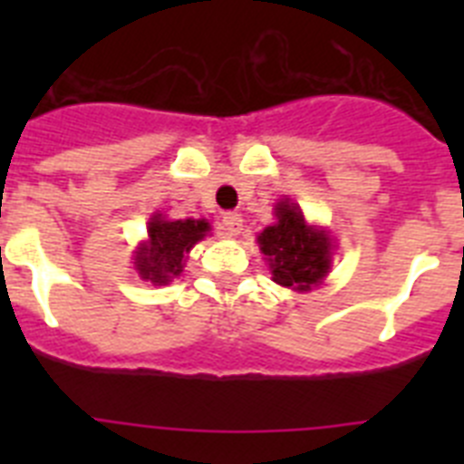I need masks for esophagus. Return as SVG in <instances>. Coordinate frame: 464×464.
Masks as SVG:
<instances>
[{"label":"esophagus","mask_w":464,"mask_h":464,"mask_svg":"<svg viewBox=\"0 0 464 464\" xmlns=\"http://www.w3.org/2000/svg\"><path fill=\"white\" fill-rule=\"evenodd\" d=\"M218 229L225 239H235L241 229H244V220H241L239 213H225L223 220H220V225H218Z\"/></svg>","instance_id":"1"}]
</instances>
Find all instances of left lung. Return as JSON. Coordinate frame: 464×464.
<instances>
[{
	"label": "left lung",
	"mask_w": 464,
	"mask_h": 464,
	"mask_svg": "<svg viewBox=\"0 0 464 464\" xmlns=\"http://www.w3.org/2000/svg\"><path fill=\"white\" fill-rule=\"evenodd\" d=\"M274 213L276 223L262 229L257 237L274 283L299 293L321 285L332 265L330 235L306 223L299 207L288 199L278 202Z\"/></svg>",
	"instance_id": "left-lung-1"
}]
</instances>
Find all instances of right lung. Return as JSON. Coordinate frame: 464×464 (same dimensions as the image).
Listing matches in <instances>:
<instances>
[{
	"label": "right lung",
	"instance_id": "right-lung-1",
	"mask_svg": "<svg viewBox=\"0 0 464 464\" xmlns=\"http://www.w3.org/2000/svg\"><path fill=\"white\" fill-rule=\"evenodd\" d=\"M208 229L207 220H167L162 213H155L149 223V239L134 251V269L143 281L167 285L181 276L188 253L207 237Z\"/></svg>",
	"mask_w": 464,
	"mask_h": 464
}]
</instances>
